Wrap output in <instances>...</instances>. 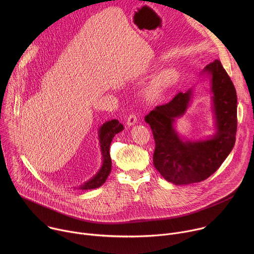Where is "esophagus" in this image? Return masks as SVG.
<instances>
[{"mask_svg": "<svg viewBox=\"0 0 254 254\" xmlns=\"http://www.w3.org/2000/svg\"><path fill=\"white\" fill-rule=\"evenodd\" d=\"M137 123V118L135 116V114L131 113L128 117H127V126H133Z\"/></svg>", "mask_w": 254, "mask_h": 254, "instance_id": "esophagus-1", "label": "esophagus"}]
</instances>
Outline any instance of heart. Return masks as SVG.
Returning <instances> with one entry per match:
<instances>
[{
	"label": "heart",
	"instance_id": "b5f03b06",
	"mask_svg": "<svg viewBox=\"0 0 254 254\" xmlns=\"http://www.w3.org/2000/svg\"><path fill=\"white\" fill-rule=\"evenodd\" d=\"M177 79V75L174 71L164 70L156 77L152 84L151 94L154 97H158L161 95L167 88H169L172 84L175 83Z\"/></svg>",
	"mask_w": 254,
	"mask_h": 254
}]
</instances>
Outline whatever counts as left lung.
I'll use <instances>...</instances> for the list:
<instances>
[{"label": "left lung", "instance_id": "1", "mask_svg": "<svg viewBox=\"0 0 254 254\" xmlns=\"http://www.w3.org/2000/svg\"><path fill=\"white\" fill-rule=\"evenodd\" d=\"M212 76V92L217 132L207 140L183 141L173 127L175 119L184 115L191 91L179 92L168 103L157 106L144 117L150 125L156 148V169L175 185L198 183L215 173L232 151L237 130L235 87L219 60L205 67Z\"/></svg>", "mask_w": 254, "mask_h": 254}]
</instances>
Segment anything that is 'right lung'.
Wrapping results in <instances>:
<instances>
[{
  "label": "right lung",
  "mask_w": 254,
  "mask_h": 254,
  "mask_svg": "<svg viewBox=\"0 0 254 254\" xmlns=\"http://www.w3.org/2000/svg\"><path fill=\"white\" fill-rule=\"evenodd\" d=\"M124 129V126L117 120H113L105 123L99 129V141H100V148L102 153L103 164L100 171L97 173L95 177L89 180L87 183H85L81 189L88 190V189H95L100 187L106 181L108 175L112 171V159L110 154V147L114 136Z\"/></svg>",
  "instance_id": "1"
}]
</instances>
